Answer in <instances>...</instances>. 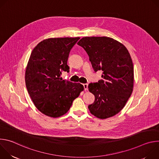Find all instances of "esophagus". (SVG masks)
Segmentation results:
<instances>
[{
    "instance_id": "esophagus-1",
    "label": "esophagus",
    "mask_w": 159,
    "mask_h": 159,
    "mask_svg": "<svg viewBox=\"0 0 159 159\" xmlns=\"http://www.w3.org/2000/svg\"><path fill=\"white\" fill-rule=\"evenodd\" d=\"M83 86H84V90H88V84H83Z\"/></svg>"
}]
</instances>
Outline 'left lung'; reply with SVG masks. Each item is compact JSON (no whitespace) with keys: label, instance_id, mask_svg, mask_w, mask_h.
Returning <instances> with one entry per match:
<instances>
[{"label":"left lung","instance_id":"8db88e82","mask_svg":"<svg viewBox=\"0 0 159 159\" xmlns=\"http://www.w3.org/2000/svg\"><path fill=\"white\" fill-rule=\"evenodd\" d=\"M89 57L95 72L103 71L102 79L89 84L95 96L88 108L100 119L116 115L133 92L134 71L130 55L123 44L109 37H84L79 42Z\"/></svg>","mask_w":159,"mask_h":159}]
</instances>
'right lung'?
<instances>
[{
	"mask_svg": "<svg viewBox=\"0 0 159 159\" xmlns=\"http://www.w3.org/2000/svg\"><path fill=\"white\" fill-rule=\"evenodd\" d=\"M79 39H47L31 52L26 70V85L36 108L48 116L58 118L65 115L84 90L80 83L60 78L63 71L69 72L68 58Z\"/></svg>",
	"mask_w": 159,
	"mask_h": 159,
	"instance_id": "obj_1",
	"label": "right lung"
}]
</instances>
